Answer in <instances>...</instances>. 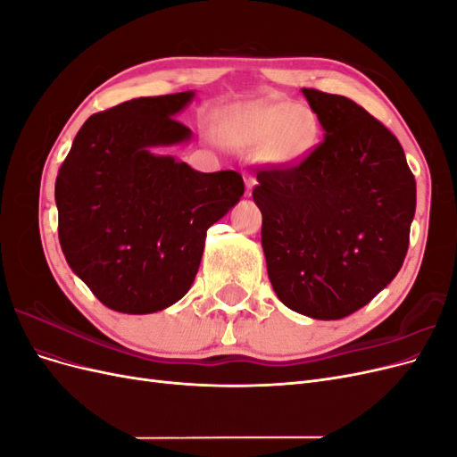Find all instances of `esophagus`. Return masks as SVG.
Segmentation results:
<instances>
[{"mask_svg": "<svg viewBox=\"0 0 457 457\" xmlns=\"http://www.w3.org/2000/svg\"><path fill=\"white\" fill-rule=\"evenodd\" d=\"M255 185H257L255 179H253L252 175H247V177H245V195H247V196L252 195V190H253V187H255Z\"/></svg>", "mask_w": 457, "mask_h": 457, "instance_id": "34e87169", "label": "esophagus"}]
</instances>
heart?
<instances>
[{
    "label": "heart",
    "mask_w": 457,
    "mask_h": 457,
    "mask_svg": "<svg viewBox=\"0 0 457 457\" xmlns=\"http://www.w3.org/2000/svg\"><path fill=\"white\" fill-rule=\"evenodd\" d=\"M318 137L312 110L292 103H270L252 108L234 129L232 141L247 152H261L276 165L295 163L309 154Z\"/></svg>",
    "instance_id": "b5f03b06"
}]
</instances>
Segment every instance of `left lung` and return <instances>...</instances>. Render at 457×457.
I'll return each instance as SVG.
<instances>
[{
  "instance_id": "1",
  "label": "left lung",
  "mask_w": 457,
  "mask_h": 457,
  "mask_svg": "<svg viewBox=\"0 0 457 457\" xmlns=\"http://www.w3.org/2000/svg\"><path fill=\"white\" fill-rule=\"evenodd\" d=\"M324 139L307 158L257 171L253 200L274 294L287 309L339 320L403 267L416 179L396 137L341 95L303 87Z\"/></svg>"
}]
</instances>
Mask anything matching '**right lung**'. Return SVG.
I'll return each mask as SVG.
<instances>
[{
    "label": "right lung",
    "instance_id": "right-lung-1",
    "mask_svg": "<svg viewBox=\"0 0 457 457\" xmlns=\"http://www.w3.org/2000/svg\"><path fill=\"white\" fill-rule=\"evenodd\" d=\"M192 96H141L93 114L59 170L62 253L112 311L148 314L181 299L196 278L207 228L244 195L237 171L202 173L152 152L190 139L173 116Z\"/></svg>",
    "mask_w": 457,
    "mask_h": 457
}]
</instances>
